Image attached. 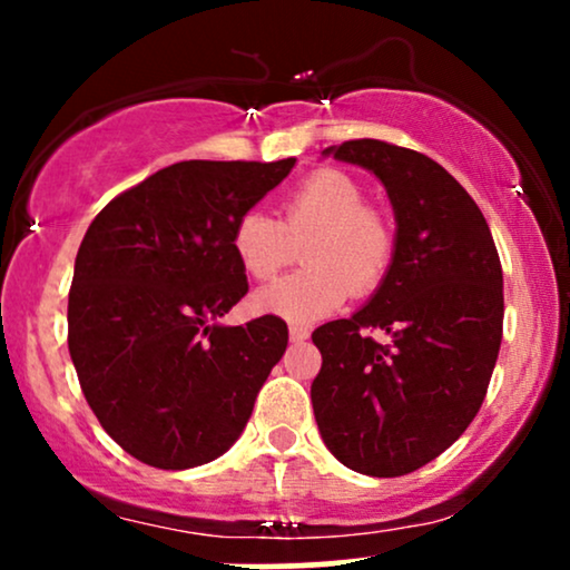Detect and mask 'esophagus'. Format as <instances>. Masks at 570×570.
<instances>
[{
    "mask_svg": "<svg viewBox=\"0 0 570 570\" xmlns=\"http://www.w3.org/2000/svg\"><path fill=\"white\" fill-rule=\"evenodd\" d=\"M307 335H311V332H307L305 326H297V324L289 326V340H292V343H305Z\"/></svg>",
    "mask_w": 570,
    "mask_h": 570,
    "instance_id": "1",
    "label": "esophagus"
}]
</instances>
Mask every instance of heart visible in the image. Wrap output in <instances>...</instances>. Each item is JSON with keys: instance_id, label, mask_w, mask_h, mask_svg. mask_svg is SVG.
<instances>
[{"instance_id": "1", "label": "heart", "mask_w": 570, "mask_h": 570, "mask_svg": "<svg viewBox=\"0 0 570 570\" xmlns=\"http://www.w3.org/2000/svg\"><path fill=\"white\" fill-rule=\"evenodd\" d=\"M303 248L305 271L254 292L265 316L311 324L335 313L351 292L381 284L394 257V233L381 214L364 206V189L343 171H316L286 195L284 217L246 212L233 227V254L246 276L273 278Z\"/></svg>"}]
</instances>
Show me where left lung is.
Masks as SVG:
<instances>
[{
  "label": "left lung",
  "mask_w": 570,
  "mask_h": 570,
  "mask_svg": "<svg viewBox=\"0 0 570 570\" xmlns=\"http://www.w3.org/2000/svg\"><path fill=\"white\" fill-rule=\"evenodd\" d=\"M322 155L375 174L396 233L375 294L313 332V415L343 466L402 476L444 453L485 399L503 330L499 252L472 195L426 155L377 139ZM370 325L392 343L375 344Z\"/></svg>",
  "instance_id": "obj_1"
}]
</instances>
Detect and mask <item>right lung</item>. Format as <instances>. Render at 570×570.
Here are the masks:
<instances>
[{
    "label": "right lung",
    "mask_w": 570,
    "mask_h": 570,
    "mask_svg": "<svg viewBox=\"0 0 570 570\" xmlns=\"http://www.w3.org/2000/svg\"><path fill=\"white\" fill-rule=\"evenodd\" d=\"M294 163H174L107 203L85 233L71 362L104 431L147 466L181 472L227 453L284 356L281 318H219L248 292L235 222Z\"/></svg>",
    "instance_id": "1"
}]
</instances>
